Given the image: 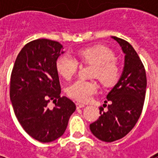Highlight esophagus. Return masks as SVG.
I'll use <instances>...</instances> for the list:
<instances>
[{
	"label": "esophagus",
	"mask_w": 158,
	"mask_h": 158,
	"mask_svg": "<svg viewBox=\"0 0 158 158\" xmlns=\"http://www.w3.org/2000/svg\"><path fill=\"white\" fill-rule=\"evenodd\" d=\"M85 105L83 103H80V102H76V107L79 109V108H82V107H84Z\"/></svg>",
	"instance_id": "esophagus-1"
}]
</instances>
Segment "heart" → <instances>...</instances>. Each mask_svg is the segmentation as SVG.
<instances>
[{
    "label": "heart",
    "instance_id": "obj_1",
    "mask_svg": "<svg viewBox=\"0 0 158 158\" xmlns=\"http://www.w3.org/2000/svg\"><path fill=\"white\" fill-rule=\"evenodd\" d=\"M78 57L83 64H94L92 76L97 78L104 86H110L118 79L120 67L110 48L102 45L84 48L78 52ZM56 68L60 75L70 80L77 73L79 63L71 56L63 55L56 60ZM97 91L98 85L95 82L79 79L68 88L67 94L76 101L88 102Z\"/></svg>",
    "mask_w": 158,
    "mask_h": 158
}]
</instances>
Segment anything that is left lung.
Here are the masks:
<instances>
[{
  "label": "left lung",
  "mask_w": 158,
  "mask_h": 158,
  "mask_svg": "<svg viewBox=\"0 0 158 158\" xmlns=\"http://www.w3.org/2000/svg\"><path fill=\"white\" fill-rule=\"evenodd\" d=\"M111 38L125 54L124 68L119 81L106 96L110 102L107 110L99 108L100 116L90 125L93 135L107 143L122 139L135 127L142 112L147 87L144 66L134 48L121 38Z\"/></svg>",
  "instance_id": "obj_1"
}]
</instances>
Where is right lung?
<instances>
[{"mask_svg":"<svg viewBox=\"0 0 158 158\" xmlns=\"http://www.w3.org/2000/svg\"><path fill=\"white\" fill-rule=\"evenodd\" d=\"M60 43L37 39L19 53L10 76L11 103L25 132L42 143L52 142L63 135L76 106L60 96L56 61L63 54ZM52 101L54 108L48 103Z\"/></svg>","mask_w":158,"mask_h":158,"instance_id":"obj_1","label":"right lung"}]
</instances>
